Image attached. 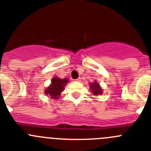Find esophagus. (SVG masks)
<instances>
[{"instance_id":"1","label":"esophagus","mask_w":151,"mask_h":151,"mask_svg":"<svg viewBox=\"0 0 151 151\" xmlns=\"http://www.w3.org/2000/svg\"><path fill=\"white\" fill-rule=\"evenodd\" d=\"M80 80H81V78H80V77H79V78L76 79V80H75V81H77V82H80Z\"/></svg>"}]
</instances>
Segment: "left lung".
Listing matches in <instances>:
<instances>
[{"instance_id": "obj_1", "label": "left lung", "mask_w": 151, "mask_h": 151, "mask_svg": "<svg viewBox=\"0 0 151 151\" xmlns=\"http://www.w3.org/2000/svg\"><path fill=\"white\" fill-rule=\"evenodd\" d=\"M90 88L94 95H98V94L101 95L102 94V89L98 83L95 82L93 83H90Z\"/></svg>"}]
</instances>
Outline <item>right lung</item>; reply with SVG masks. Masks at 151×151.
Listing matches in <instances>:
<instances>
[{
    "label": "right lung",
    "instance_id": "1",
    "mask_svg": "<svg viewBox=\"0 0 151 151\" xmlns=\"http://www.w3.org/2000/svg\"><path fill=\"white\" fill-rule=\"evenodd\" d=\"M68 82V79H60L58 77H53L52 79L51 84L45 90V94L48 95L53 99H58L60 93L64 89V86Z\"/></svg>",
    "mask_w": 151,
    "mask_h": 151
}]
</instances>
